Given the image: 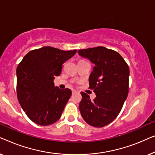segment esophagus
<instances>
[{
  "mask_svg": "<svg viewBox=\"0 0 155 155\" xmlns=\"http://www.w3.org/2000/svg\"><path fill=\"white\" fill-rule=\"evenodd\" d=\"M72 93H73V94H75V93H77V91H75V90H72Z\"/></svg>",
  "mask_w": 155,
  "mask_h": 155,
  "instance_id": "esophagus-1",
  "label": "esophagus"
}]
</instances>
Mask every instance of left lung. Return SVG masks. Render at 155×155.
<instances>
[{
  "instance_id": "obj_1",
  "label": "left lung",
  "mask_w": 155,
  "mask_h": 155,
  "mask_svg": "<svg viewBox=\"0 0 155 155\" xmlns=\"http://www.w3.org/2000/svg\"><path fill=\"white\" fill-rule=\"evenodd\" d=\"M78 53L95 65L89 78V88L94 90L96 97L92 101L82 92L80 111L89 125L101 128L117 117L127 98L128 65L118 52L103 46L81 49Z\"/></svg>"
}]
</instances>
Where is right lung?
Listing matches in <instances>:
<instances>
[{"label": "right lung", "instance_id": "add662e5", "mask_svg": "<svg viewBox=\"0 0 155 155\" xmlns=\"http://www.w3.org/2000/svg\"><path fill=\"white\" fill-rule=\"evenodd\" d=\"M77 51H63L44 46L25 55L17 68V95L29 119L40 126L58 120L71 96L68 88L54 86L62 65Z\"/></svg>", "mask_w": 155, "mask_h": 155}]
</instances>
